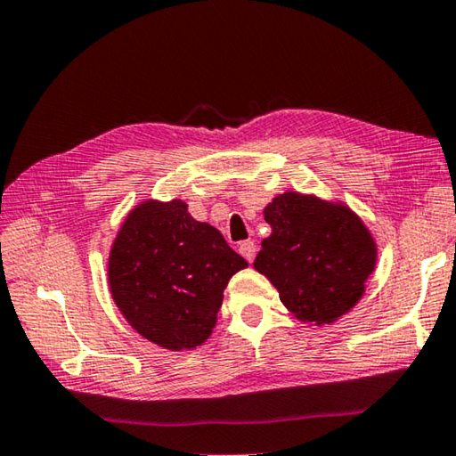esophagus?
I'll return each instance as SVG.
<instances>
[{"label":"esophagus","mask_w":456,"mask_h":456,"mask_svg":"<svg viewBox=\"0 0 456 456\" xmlns=\"http://www.w3.org/2000/svg\"><path fill=\"white\" fill-rule=\"evenodd\" d=\"M239 253H241L247 261L253 263L255 255H256V245L253 241H243L241 245H239Z\"/></svg>","instance_id":"obj_1"}]
</instances>
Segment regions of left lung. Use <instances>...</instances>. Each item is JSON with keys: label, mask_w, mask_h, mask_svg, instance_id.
Segmentation results:
<instances>
[{"label": "left lung", "mask_w": 456, "mask_h": 456, "mask_svg": "<svg viewBox=\"0 0 456 456\" xmlns=\"http://www.w3.org/2000/svg\"><path fill=\"white\" fill-rule=\"evenodd\" d=\"M265 221L273 231L253 265L297 319L327 325L354 307L377 247L349 207L291 191L265 207Z\"/></svg>", "instance_id": "left-lung-1"}]
</instances>
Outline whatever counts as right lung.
<instances>
[{"label":"right lung","mask_w":456,"mask_h":456,"mask_svg":"<svg viewBox=\"0 0 456 456\" xmlns=\"http://www.w3.org/2000/svg\"><path fill=\"white\" fill-rule=\"evenodd\" d=\"M247 261L181 201H145L110 253V289L131 327L171 351L195 349L217 321L223 289Z\"/></svg>","instance_id":"obj_1"}]
</instances>
